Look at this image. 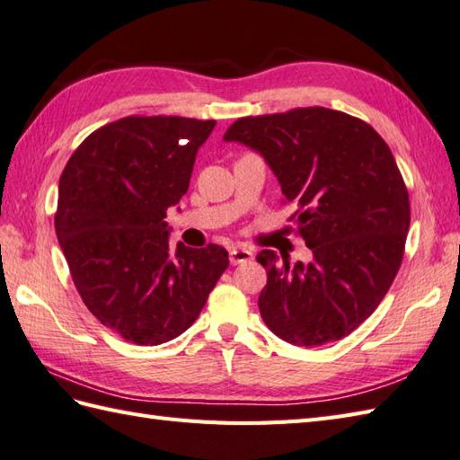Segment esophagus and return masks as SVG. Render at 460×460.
<instances>
[{"label": "esophagus", "instance_id": "obj_1", "mask_svg": "<svg viewBox=\"0 0 460 460\" xmlns=\"http://www.w3.org/2000/svg\"><path fill=\"white\" fill-rule=\"evenodd\" d=\"M252 259V251L251 249H244V247H233L229 251V261L231 264H243V262H249Z\"/></svg>", "mask_w": 460, "mask_h": 460}]
</instances>
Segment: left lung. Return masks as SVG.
<instances>
[{
	"label": "left lung",
	"instance_id": "1",
	"mask_svg": "<svg viewBox=\"0 0 460 460\" xmlns=\"http://www.w3.org/2000/svg\"><path fill=\"white\" fill-rule=\"evenodd\" d=\"M261 155L312 261L274 251L266 269L262 322L296 347H319L352 333L386 296L402 264L410 198L388 145L365 121L327 108L244 117L223 137Z\"/></svg>",
	"mask_w": 460,
	"mask_h": 460
}]
</instances>
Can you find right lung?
<instances>
[{"label": "right lung", "instance_id": "add662e5", "mask_svg": "<svg viewBox=\"0 0 460 460\" xmlns=\"http://www.w3.org/2000/svg\"><path fill=\"white\" fill-rule=\"evenodd\" d=\"M213 127L125 117L85 138L60 176L55 227L72 280L102 325L131 343L155 347L184 333L229 266L219 244L170 247L164 221Z\"/></svg>", "mask_w": 460, "mask_h": 460}]
</instances>
